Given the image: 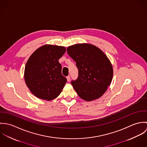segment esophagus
<instances>
[{
  "instance_id": "obj_1",
  "label": "esophagus",
  "mask_w": 147,
  "mask_h": 147,
  "mask_svg": "<svg viewBox=\"0 0 147 147\" xmlns=\"http://www.w3.org/2000/svg\"><path fill=\"white\" fill-rule=\"evenodd\" d=\"M67 82H69L70 81V76H68L67 77Z\"/></svg>"
}]
</instances>
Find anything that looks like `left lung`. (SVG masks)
I'll return each mask as SVG.
<instances>
[{
	"mask_svg": "<svg viewBox=\"0 0 147 147\" xmlns=\"http://www.w3.org/2000/svg\"><path fill=\"white\" fill-rule=\"evenodd\" d=\"M67 51L79 69L78 79L71 82L78 96L86 101L100 98L111 84L113 76L109 59L98 47L87 43L69 46Z\"/></svg>",
	"mask_w": 147,
	"mask_h": 147,
	"instance_id": "1",
	"label": "left lung"
}]
</instances>
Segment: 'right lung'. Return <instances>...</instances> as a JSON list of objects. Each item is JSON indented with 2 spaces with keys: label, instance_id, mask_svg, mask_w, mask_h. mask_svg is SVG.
<instances>
[{
  "label": "right lung",
  "instance_id": "right-lung-1",
  "mask_svg": "<svg viewBox=\"0 0 147 147\" xmlns=\"http://www.w3.org/2000/svg\"><path fill=\"white\" fill-rule=\"evenodd\" d=\"M65 47L46 44L35 50L29 58L24 70V80L30 92L38 98L50 101L56 98L67 82L62 75L59 59Z\"/></svg>",
  "mask_w": 147,
  "mask_h": 147
}]
</instances>
